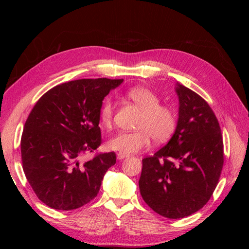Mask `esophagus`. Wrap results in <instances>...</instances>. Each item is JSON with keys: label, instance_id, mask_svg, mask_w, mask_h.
<instances>
[{"label": "esophagus", "instance_id": "obj_1", "mask_svg": "<svg viewBox=\"0 0 249 249\" xmlns=\"http://www.w3.org/2000/svg\"><path fill=\"white\" fill-rule=\"evenodd\" d=\"M126 157H129V155L124 154V153H122V152H119L117 154V159L118 160H123V159H124V158H126Z\"/></svg>", "mask_w": 249, "mask_h": 249}]
</instances>
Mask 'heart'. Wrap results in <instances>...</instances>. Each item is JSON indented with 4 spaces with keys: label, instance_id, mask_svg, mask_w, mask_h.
I'll use <instances>...</instances> for the list:
<instances>
[{
    "label": "heart",
    "instance_id": "1",
    "mask_svg": "<svg viewBox=\"0 0 249 249\" xmlns=\"http://www.w3.org/2000/svg\"><path fill=\"white\" fill-rule=\"evenodd\" d=\"M125 96L142 110L134 132H119L112 137L108 145L110 148L124 154H134L146 148L150 139L156 142L166 141L177 125L176 113L170 107L160 104V99L154 91L145 87H134L127 90ZM114 104L106 99L100 109V119L103 125L109 126L112 123Z\"/></svg>",
    "mask_w": 249,
    "mask_h": 249
}]
</instances>
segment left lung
<instances>
[{"mask_svg":"<svg viewBox=\"0 0 249 249\" xmlns=\"http://www.w3.org/2000/svg\"><path fill=\"white\" fill-rule=\"evenodd\" d=\"M178 120L166 145L142 160L141 196L156 213L178 219L197 212L212 196L223 167L219 123L209 104L178 85Z\"/></svg>","mask_w":249,"mask_h":249,"instance_id":"obj_1","label":"left lung"}]
</instances>
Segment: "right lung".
<instances>
[{
  "label": "right lung",
  "mask_w": 249,
  "mask_h": 249,
  "mask_svg": "<svg viewBox=\"0 0 249 249\" xmlns=\"http://www.w3.org/2000/svg\"><path fill=\"white\" fill-rule=\"evenodd\" d=\"M124 80L71 81L37 101L20 139L25 176L36 196L55 210L70 211L91 201L105 173L116 163L114 152L82 156L101 145L100 109L104 97Z\"/></svg>",
  "instance_id": "obj_1"
}]
</instances>
